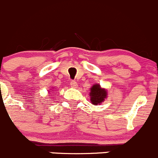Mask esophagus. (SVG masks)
<instances>
[{
	"mask_svg": "<svg viewBox=\"0 0 158 158\" xmlns=\"http://www.w3.org/2000/svg\"><path fill=\"white\" fill-rule=\"evenodd\" d=\"M70 85H71V87H73V88H77L78 87V84L76 81H71Z\"/></svg>",
	"mask_w": 158,
	"mask_h": 158,
	"instance_id": "1",
	"label": "esophagus"
}]
</instances>
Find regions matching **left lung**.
I'll return each mask as SVG.
<instances>
[{
    "label": "left lung",
    "instance_id": "1",
    "mask_svg": "<svg viewBox=\"0 0 158 158\" xmlns=\"http://www.w3.org/2000/svg\"><path fill=\"white\" fill-rule=\"evenodd\" d=\"M107 91L105 89H102L99 84L93 85L90 89V93H89L91 102L95 106L102 104V102L105 101V98L107 97Z\"/></svg>",
    "mask_w": 158,
    "mask_h": 158
}]
</instances>
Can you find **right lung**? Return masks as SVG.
Returning a JSON list of instances; mask_svg holds the SVG:
<instances>
[{"label":"right lung","mask_w":158,"mask_h":158,"mask_svg":"<svg viewBox=\"0 0 158 158\" xmlns=\"http://www.w3.org/2000/svg\"><path fill=\"white\" fill-rule=\"evenodd\" d=\"M50 90H51V89H50Z\"/></svg>","instance_id":"obj_1"}]
</instances>
